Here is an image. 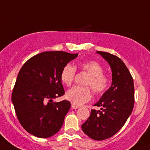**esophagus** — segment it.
<instances>
[{"label":"esophagus","instance_id":"obj_1","mask_svg":"<svg viewBox=\"0 0 150 150\" xmlns=\"http://www.w3.org/2000/svg\"><path fill=\"white\" fill-rule=\"evenodd\" d=\"M79 108V106H78V105H75L72 104V108L77 109V108Z\"/></svg>","mask_w":150,"mask_h":150}]
</instances>
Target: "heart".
Segmentation results:
<instances>
[{
	"mask_svg": "<svg viewBox=\"0 0 150 150\" xmlns=\"http://www.w3.org/2000/svg\"><path fill=\"white\" fill-rule=\"evenodd\" d=\"M80 68L86 72L89 77L86 81L85 85L91 87L95 94L104 93L108 88L109 80L103 74V68L94 61H86L81 62ZM76 69L70 64L65 65L61 72V81L67 86H70L75 79ZM91 92L89 87L74 86L67 93V98L75 105H81L91 99Z\"/></svg>",
	"mask_w": 150,
	"mask_h": 150,
	"instance_id": "heart-1",
	"label": "heart"
}]
</instances>
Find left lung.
I'll return each mask as SVG.
<instances>
[{
    "label": "left lung",
    "instance_id": "left-lung-1",
    "mask_svg": "<svg viewBox=\"0 0 150 150\" xmlns=\"http://www.w3.org/2000/svg\"><path fill=\"white\" fill-rule=\"evenodd\" d=\"M110 65L112 83L94 105L100 110H91L90 117L81 125L83 131L94 140L112 137L125 124L134 106V84L131 74L117 56L97 51Z\"/></svg>",
    "mask_w": 150,
    "mask_h": 150
}]
</instances>
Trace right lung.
Instances as JSON below:
<instances>
[{"mask_svg": "<svg viewBox=\"0 0 150 150\" xmlns=\"http://www.w3.org/2000/svg\"><path fill=\"white\" fill-rule=\"evenodd\" d=\"M78 53L47 51L33 56L23 64L17 75L11 101L23 128L39 138H49L63 125L71 104L53 99L64 94L61 72Z\"/></svg>", "mask_w": 150, "mask_h": 150, "instance_id": "right-lung-1", "label": "right lung"}]
</instances>
